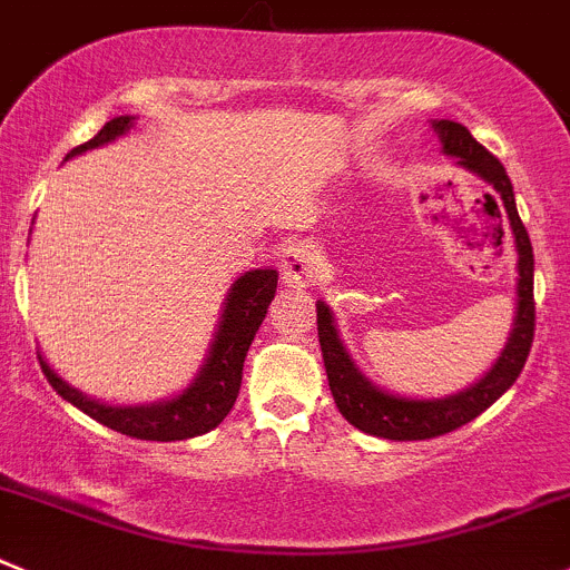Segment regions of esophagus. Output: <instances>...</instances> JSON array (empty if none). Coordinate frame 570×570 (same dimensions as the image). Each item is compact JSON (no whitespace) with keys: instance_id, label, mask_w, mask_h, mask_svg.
Instances as JSON below:
<instances>
[{"instance_id":"34e87169","label":"esophagus","mask_w":570,"mask_h":570,"mask_svg":"<svg viewBox=\"0 0 570 570\" xmlns=\"http://www.w3.org/2000/svg\"><path fill=\"white\" fill-rule=\"evenodd\" d=\"M320 269V256L312 245L306 242H297V245H289L281 256V273H284L286 284L303 286L317 275Z\"/></svg>"}]
</instances>
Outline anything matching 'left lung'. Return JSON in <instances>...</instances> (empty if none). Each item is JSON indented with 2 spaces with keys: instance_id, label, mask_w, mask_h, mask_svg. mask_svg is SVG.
<instances>
[{
  "instance_id": "left-lung-1",
  "label": "left lung",
  "mask_w": 570,
  "mask_h": 570,
  "mask_svg": "<svg viewBox=\"0 0 570 570\" xmlns=\"http://www.w3.org/2000/svg\"><path fill=\"white\" fill-rule=\"evenodd\" d=\"M432 127L438 132L445 156L456 158L460 167L471 169L484 184L493 186L499 191L501 203H504L507 223H510L512 242H515L518 253L515 317H512V328L510 336H507V345L501 347V356L495 358L493 367L482 379L473 381L465 390L454 392V395L406 397L381 390L356 367L345 342H342L340 328H336L334 312L325 306V301H317L320 347H323L325 375H328V386L336 409H340L347 423L356 425L358 432L373 434V438L397 440V443L432 440L440 438V434H449L460 429V425L471 423L488 406H493L521 375L534 336V256L527 228H523L521 217H518L510 175L501 167L499 158L484 150L476 138L468 132L465 125L451 119H434Z\"/></svg>"
}]
</instances>
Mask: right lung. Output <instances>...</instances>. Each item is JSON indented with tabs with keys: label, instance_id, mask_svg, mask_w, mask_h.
<instances>
[{
	"label": "right lung",
	"instance_id": "obj_1",
	"mask_svg": "<svg viewBox=\"0 0 570 570\" xmlns=\"http://www.w3.org/2000/svg\"><path fill=\"white\" fill-rule=\"evenodd\" d=\"M136 116H116V119L105 121L102 130L86 141V145L75 147L66 156V161L75 156H82L86 150H97V147L116 141L132 130ZM275 286H278V269H250V273L239 275L230 284L228 295H225L223 314H219V325L214 331L212 347L206 353V362L200 364L197 375L184 392L173 397H164L156 403H105L97 397L86 395L69 381L60 379L47 358L38 351V362H41L43 375L49 384L55 386L63 401L86 412L97 423L108 425L114 432L127 434L136 440H158V443H175V440L200 438V434L212 432L225 420V414L234 409L236 395L242 386V367H245L247 347H250L253 336H256L258 325L267 317V308L275 297Z\"/></svg>",
	"mask_w": 570,
	"mask_h": 570
}]
</instances>
